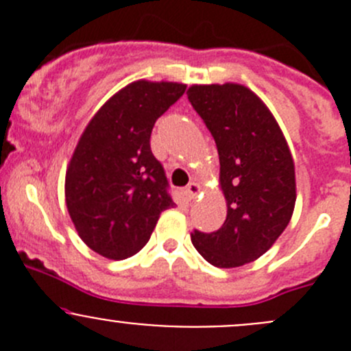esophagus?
Masks as SVG:
<instances>
[{"mask_svg":"<svg viewBox=\"0 0 351 351\" xmlns=\"http://www.w3.org/2000/svg\"><path fill=\"white\" fill-rule=\"evenodd\" d=\"M200 190H202L200 185H198V183H195V182H192V183H189V185H186L185 195H186V198H189V200H195L198 193H200Z\"/></svg>","mask_w":351,"mask_h":351,"instance_id":"obj_1","label":"esophagus"}]
</instances>
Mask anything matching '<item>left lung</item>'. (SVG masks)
I'll return each instance as SVG.
<instances>
[{"instance_id":"8db88e82","label":"left lung","mask_w":351,"mask_h":351,"mask_svg":"<svg viewBox=\"0 0 351 351\" xmlns=\"http://www.w3.org/2000/svg\"><path fill=\"white\" fill-rule=\"evenodd\" d=\"M186 95L217 144L228 205L222 228L192 232V243L214 267H243L267 253L292 219V153L274 113L244 84H192Z\"/></svg>"}]
</instances>
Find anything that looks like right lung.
Masks as SVG:
<instances>
[{
    "label": "right lung",
    "mask_w": 351,
    "mask_h": 351,
    "mask_svg": "<svg viewBox=\"0 0 351 351\" xmlns=\"http://www.w3.org/2000/svg\"><path fill=\"white\" fill-rule=\"evenodd\" d=\"M186 84L137 80L110 97L84 127L66 169L69 217L83 243L110 260L139 253L175 202L151 153L154 122Z\"/></svg>",
    "instance_id": "right-lung-1"
}]
</instances>
